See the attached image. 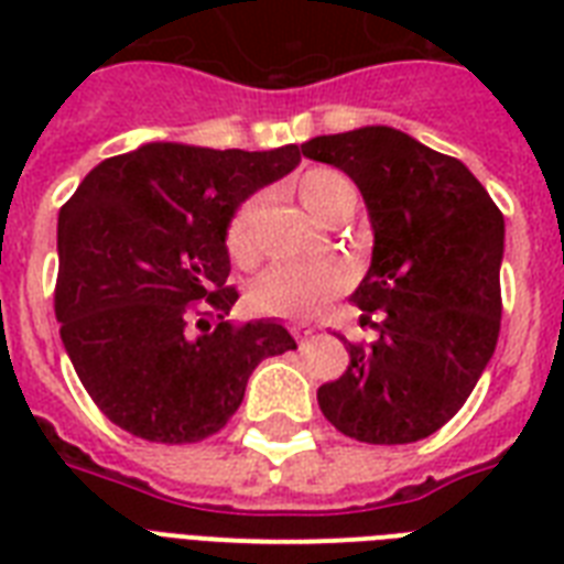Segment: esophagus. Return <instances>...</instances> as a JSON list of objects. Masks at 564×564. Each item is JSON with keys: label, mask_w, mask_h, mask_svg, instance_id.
<instances>
[{"label": "esophagus", "mask_w": 564, "mask_h": 564, "mask_svg": "<svg viewBox=\"0 0 564 564\" xmlns=\"http://www.w3.org/2000/svg\"><path fill=\"white\" fill-rule=\"evenodd\" d=\"M292 334H295V339H299V343H304V339H310V336H313V330H310V327L295 325L292 327Z\"/></svg>", "instance_id": "esophagus-1"}]
</instances>
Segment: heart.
I'll return each instance as SVG.
<instances>
[{
    "label": "heart",
    "mask_w": 564,
    "mask_h": 564,
    "mask_svg": "<svg viewBox=\"0 0 564 564\" xmlns=\"http://www.w3.org/2000/svg\"><path fill=\"white\" fill-rule=\"evenodd\" d=\"M295 193L304 207L322 221H339L354 210V202H357L351 181L330 166H313L301 172L295 181ZM263 210L265 195L254 193L242 198L237 210L230 213L228 228H225V248L237 265L251 269L263 257V234H260ZM343 290L345 274L339 265L281 263L257 278L254 286L248 290V301L263 316L310 318L316 316L318 310H325Z\"/></svg>",
    "instance_id": "heart-1"
}]
</instances>
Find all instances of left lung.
Here are the masks:
<instances>
[{"instance_id": "1", "label": "left lung", "mask_w": 564, "mask_h": 564, "mask_svg": "<svg viewBox=\"0 0 564 564\" xmlns=\"http://www.w3.org/2000/svg\"><path fill=\"white\" fill-rule=\"evenodd\" d=\"M301 152L360 187L375 228L351 301L377 339L345 343L348 371L318 386V406L357 442L427 438L468 401L498 345L503 213L463 161L394 128L313 137Z\"/></svg>"}]
</instances>
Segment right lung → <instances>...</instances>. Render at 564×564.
I'll use <instances>...</instances> for the list:
<instances>
[{
  "instance_id": "add662e5",
  "label": "right lung",
  "mask_w": 564,
  "mask_h": 564,
  "mask_svg": "<svg viewBox=\"0 0 564 564\" xmlns=\"http://www.w3.org/2000/svg\"><path fill=\"white\" fill-rule=\"evenodd\" d=\"M299 161V145L149 143L101 161L61 207V339L117 427L161 445L202 442L239 410L265 357L299 348L272 318L230 325L239 292L225 248L237 204Z\"/></svg>"
}]
</instances>
